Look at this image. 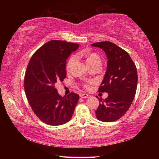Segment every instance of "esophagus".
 Returning a JSON list of instances; mask_svg holds the SVG:
<instances>
[{"label":"esophagus","instance_id":"34e87169","mask_svg":"<svg viewBox=\"0 0 159 159\" xmlns=\"http://www.w3.org/2000/svg\"><path fill=\"white\" fill-rule=\"evenodd\" d=\"M90 95H88V94H80V97L82 98H88Z\"/></svg>","mask_w":159,"mask_h":159}]
</instances>
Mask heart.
I'll list each match as a JSON object with an SVG mask.
<instances>
[{
  "mask_svg": "<svg viewBox=\"0 0 159 159\" xmlns=\"http://www.w3.org/2000/svg\"><path fill=\"white\" fill-rule=\"evenodd\" d=\"M82 55H84L86 58V62L88 65H90L91 64H93L95 62H101V59L100 57L95 53H89V52H84L82 53ZM77 61V56L73 55L69 59L68 63H67V69H70L71 67L75 64V62ZM84 87L86 89H89L90 88V86L88 84H84Z\"/></svg>",
  "mask_w": 159,
  "mask_h": 159,
  "instance_id": "heart-1",
  "label": "heart"
}]
</instances>
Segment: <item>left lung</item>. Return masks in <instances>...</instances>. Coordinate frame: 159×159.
<instances>
[{"label":"left lung","mask_w":159,"mask_h":159,"mask_svg":"<svg viewBox=\"0 0 159 159\" xmlns=\"http://www.w3.org/2000/svg\"><path fill=\"white\" fill-rule=\"evenodd\" d=\"M91 46L102 49L108 59L106 72L98 90L107 93L108 96L103 101L99 99L97 119L113 122L126 113L134 99L138 82L136 66L128 52L111 42H98Z\"/></svg>","instance_id":"1"}]
</instances>
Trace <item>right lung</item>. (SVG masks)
I'll use <instances>...</instances> for the list:
<instances>
[{
    "label": "right lung",
    "instance_id": "obj_1",
    "mask_svg": "<svg viewBox=\"0 0 159 159\" xmlns=\"http://www.w3.org/2000/svg\"><path fill=\"white\" fill-rule=\"evenodd\" d=\"M79 44L52 40L38 49L31 58L24 77L29 104L38 118L51 126L70 121L79 99L71 92L62 97L55 84L66 77V59Z\"/></svg>",
    "mask_w": 159,
    "mask_h": 159
}]
</instances>
